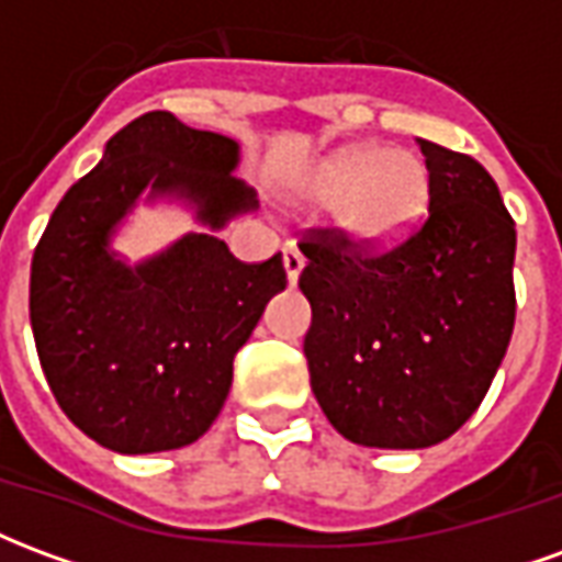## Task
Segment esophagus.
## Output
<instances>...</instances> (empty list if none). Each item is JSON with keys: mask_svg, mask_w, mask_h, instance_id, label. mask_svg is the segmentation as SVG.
<instances>
[{"mask_svg": "<svg viewBox=\"0 0 562 562\" xmlns=\"http://www.w3.org/2000/svg\"><path fill=\"white\" fill-rule=\"evenodd\" d=\"M282 265H285V277H289V282H297V277H301V270H304V252L297 249V246H285L282 249Z\"/></svg>", "mask_w": 562, "mask_h": 562, "instance_id": "esophagus-1", "label": "esophagus"}]
</instances>
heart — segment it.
<instances>
[{
    "label": "heart",
    "instance_id": "1",
    "mask_svg": "<svg viewBox=\"0 0 562 562\" xmlns=\"http://www.w3.org/2000/svg\"><path fill=\"white\" fill-rule=\"evenodd\" d=\"M427 192V168L409 149L349 147L318 161L297 198L313 207H334V220L352 244L389 249L418 225Z\"/></svg>",
    "mask_w": 562,
    "mask_h": 562
}]
</instances>
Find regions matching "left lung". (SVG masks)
<instances>
[{
    "label": "left lung",
    "mask_w": 562,
    "mask_h": 562,
    "mask_svg": "<svg viewBox=\"0 0 562 562\" xmlns=\"http://www.w3.org/2000/svg\"><path fill=\"white\" fill-rule=\"evenodd\" d=\"M427 216L373 252L340 228L301 240L310 385L349 442L427 448L467 422L515 328V220L494 177L467 153L418 138Z\"/></svg>",
    "instance_id": "obj_1"
}]
</instances>
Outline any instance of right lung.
Here are the masks:
<instances>
[{"mask_svg":"<svg viewBox=\"0 0 562 562\" xmlns=\"http://www.w3.org/2000/svg\"><path fill=\"white\" fill-rule=\"evenodd\" d=\"M237 153L225 135L149 111L108 140L35 246L30 322L44 376L68 422L111 451H168L207 434L234 355L285 289L280 252L246 265L213 234H186L135 268L111 249L147 186L149 198H183L207 228L252 210L232 177Z\"/></svg>","mask_w":562,"mask_h":562,"instance_id":"add662e5","label":"right lung"}]
</instances>
